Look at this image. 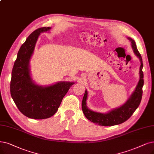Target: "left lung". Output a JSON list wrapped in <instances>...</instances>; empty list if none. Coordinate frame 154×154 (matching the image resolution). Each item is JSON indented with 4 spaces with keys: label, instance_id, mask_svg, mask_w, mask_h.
<instances>
[{
    "label": "left lung",
    "instance_id": "left-lung-1",
    "mask_svg": "<svg viewBox=\"0 0 154 154\" xmlns=\"http://www.w3.org/2000/svg\"><path fill=\"white\" fill-rule=\"evenodd\" d=\"M128 39L131 42V45L133 52L140 61L139 81L134 90L123 105L110 110L107 113L95 112L87 107V100L88 98V91L87 90H85L82 104L83 112L86 118L97 125L103 126H111L121 124L130 118L140 103L143 93L142 87L144 83L143 73L142 71V58L138 51L134 40L130 37H128Z\"/></svg>",
    "mask_w": 154,
    "mask_h": 154
}]
</instances>
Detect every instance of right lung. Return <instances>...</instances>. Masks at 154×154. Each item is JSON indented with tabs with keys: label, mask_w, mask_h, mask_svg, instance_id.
Instances as JSON below:
<instances>
[{
	"label": "right lung",
	"mask_w": 154,
	"mask_h": 154,
	"mask_svg": "<svg viewBox=\"0 0 154 154\" xmlns=\"http://www.w3.org/2000/svg\"><path fill=\"white\" fill-rule=\"evenodd\" d=\"M51 27H43L31 33L21 45L12 71L10 91L20 112L31 119H44L56 113L72 82H59L54 85L36 84L31 76L29 61L41 33Z\"/></svg>",
	"instance_id": "1"
}]
</instances>
